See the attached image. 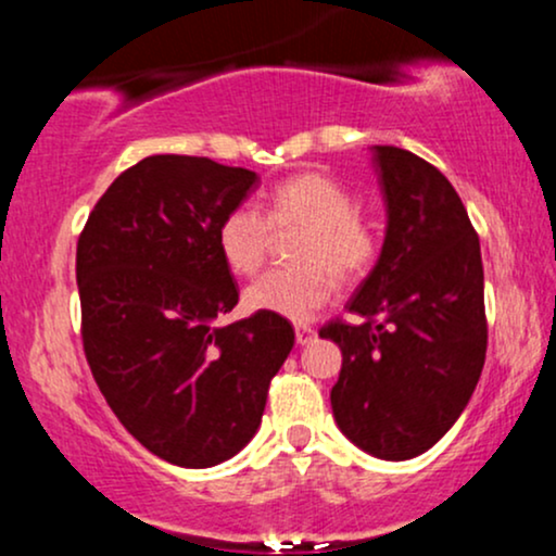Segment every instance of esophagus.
<instances>
[{
  "mask_svg": "<svg viewBox=\"0 0 556 556\" xmlns=\"http://www.w3.org/2000/svg\"><path fill=\"white\" fill-rule=\"evenodd\" d=\"M316 337V329L308 327V324H298L295 327V340L298 344H308Z\"/></svg>",
  "mask_w": 556,
  "mask_h": 556,
  "instance_id": "esophagus-1",
  "label": "esophagus"
}]
</instances>
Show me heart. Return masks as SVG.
<instances>
[{
    "mask_svg": "<svg viewBox=\"0 0 556 556\" xmlns=\"http://www.w3.org/2000/svg\"><path fill=\"white\" fill-rule=\"evenodd\" d=\"M303 229L292 245V269H271L245 290L251 311H266L305 321L337 292V279L353 282L374 266L379 238L355 198L324 172H298L277 182L266 214L256 206H235L216 229V245L235 274L251 277L261 269L274 232Z\"/></svg>",
    "mask_w": 556,
    "mask_h": 556,
    "instance_id": "1",
    "label": "heart"
}]
</instances>
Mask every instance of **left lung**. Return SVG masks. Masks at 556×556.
<instances>
[{"instance_id":"8db88e82","label":"left lung","mask_w":556,"mask_h":556,"mask_svg":"<svg viewBox=\"0 0 556 556\" xmlns=\"http://www.w3.org/2000/svg\"><path fill=\"white\" fill-rule=\"evenodd\" d=\"M387 203L381 256L348 311L318 329L340 344L331 413L344 437L381 460H410L452 429L486 361L478 235L433 164L374 146Z\"/></svg>"}]
</instances>
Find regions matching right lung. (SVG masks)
Masks as SVG:
<instances>
[{"mask_svg": "<svg viewBox=\"0 0 556 556\" xmlns=\"http://www.w3.org/2000/svg\"><path fill=\"white\" fill-rule=\"evenodd\" d=\"M258 175L206 156L140 159L96 201L75 277L86 361L112 413L156 457L212 468L253 439L295 329L256 311L219 327L238 282L216 229Z\"/></svg>", "mask_w": 556, "mask_h": 556, "instance_id": "obj_1", "label": "right lung"}]
</instances>
